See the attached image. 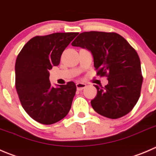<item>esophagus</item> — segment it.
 I'll return each mask as SVG.
<instances>
[{"mask_svg": "<svg viewBox=\"0 0 156 156\" xmlns=\"http://www.w3.org/2000/svg\"><path fill=\"white\" fill-rule=\"evenodd\" d=\"M76 88H77L78 90H82V89H83L84 88H86V83H80V82H78V83H76Z\"/></svg>", "mask_w": 156, "mask_h": 156, "instance_id": "34e87169", "label": "esophagus"}]
</instances>
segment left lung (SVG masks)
Masks as SVG:
<instances>
[{
  "instance_id": "8db88e82",
  "label": "left lung",
  "mask_w": 156,
  "mask_h": 156,
  "mask_svg": "<svg viewBox=\"0 0 156 156\" xmlns=\"http://www.w3.org/2000/svg\"><path fill=\"white\" fill-rule=\"evenodd\" d=\"M71 44L90 51L97 75L108 80L105 87L95 85L94 110L112 119L131 112L140 96L143 77L138 54L128 41L116 32L91 31L80 33Z\"/></svg>"
}]
</instances>
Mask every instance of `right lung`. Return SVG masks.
<instances>
[{
  "instance_id": "1",
  "label": "right lung",
  "mask_w": 156,
  "mask_h": 156,
  "mask_svg": "<svg viewBox=\"0 0 156 156\" xmlns=\"http://www.w3.org/2000/svg\"><path fill=\"white\" fill-rule=\"evenodd\" d=\"M78 32H56L31 38L18 55L15 64V86L26 113L42 124H55L67 116L76 86L68 82L52 87L49 70L60 64L64 49Z\"/></svg>"
}]
</instances>
